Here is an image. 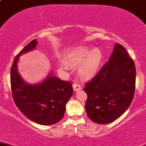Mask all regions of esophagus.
I'll return each instance as SVG.
<instances>
[{
  "label": "esophagus",
  "instance_id": "obj_1",
  "mask_svg": "<svg viewBox=\"0 0 146 146\" xmlns=\"http://www.w3.org/2000/svg\"><path fill=\"white\" fill-rule=\"evenodd\" d=\"M72 87H73L74 91H75V92H76V91H79V90H81V88H82V86H81L77 83L74 84L72 85Z\"/></svg>",
  "mask_w": 146,
  "mask_h": 146
}]
</instances>
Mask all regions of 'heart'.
<instances>
[{
	"label": "heart",
	"mask_w": 146,
	"mask_h": 146,
	"mask_svg": "<svg viewBox=\"0 0 146 146\" xmlns=\"http://www.w3.org/2000/svg\"><path fill=\"white\" fill-rule=\"evenodd\" d=\"M103 58L100 50L98 48L90 50L88 47L80 46L69 50L66 53L64 62L70 67L80 64L79 74L81 77L88 79L94 76Z\"/></svg>",
	"instance_id": "1"
}]
</instances>
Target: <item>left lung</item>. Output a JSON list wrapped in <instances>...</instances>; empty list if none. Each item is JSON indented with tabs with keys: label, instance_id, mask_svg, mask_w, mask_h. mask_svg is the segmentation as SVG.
I'll return each instance as SVG.
<instances>
[{
	"label": "left lung",
	"instance_id": "obj_1",
	"mask_svg": "<svg viewBox=\"0 0 146 146\" xmlns=\"http://www.w3.org/2000/svg\"><path fill=\"white\" fill-rule=\"evenodd\" d=\"M136 67L125 48L116 43L108 62L86 84L85 108L88 117L97 124L115 121L129 108L133 98Z\"/></svg>",
	"mask_w": 146,
	"mask_h": 146
}]
</instances>
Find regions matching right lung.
<instances>
[{
  "mask_svg": "<svg viewBox=\"0 0 146 146\" xmlns=\"http://www.w3.org/2000/svg\"><path fill=\"white\" fill-rule=\"evenodd\" d=\"M38 40L27 45L13 61L10 70V84L15 103L24 115L40 125H51L62 119L66 103L73 94L70 82L62 81L49 73L42 82L27 83L17 70L19 56L36 48Z\"/></svg>",
  "mask_w": 146,
  "mask_h": 146,
  "instance_id": "1",
  "label": "right lung"
}]
</instances>
